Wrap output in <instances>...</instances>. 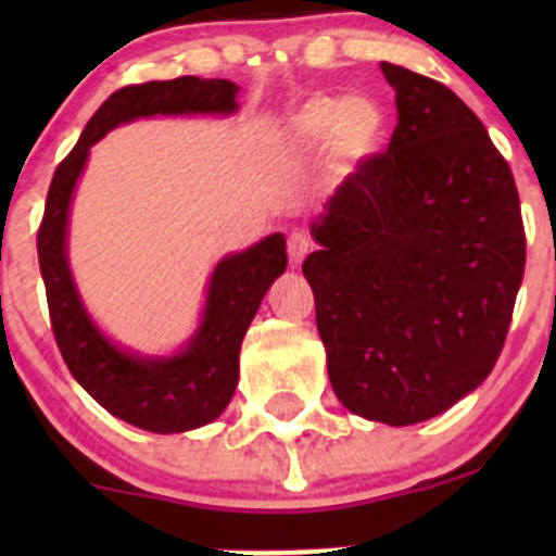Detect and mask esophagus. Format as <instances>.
Segmentation results:
<instances>
[{"label":"esophagus","instance_id":"34e87169","mask_svg":"<svg viewBox=\"0 0 556 556\" xmlns=\"http://www.w3.org/2000/svg\"><path fill=\"white\" fill-rule=\"evenodd\" d=\"M312 237L309 233H304V231H293L288 237V257H290V263H293V266H301V261H304L306 255H309L312 252Z\"/></svg>","mask_w":556,"mask_h":556}]
</instances>
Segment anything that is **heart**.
Returning <instances> with one entry per match:
<instances>
[{
    "instance_id": "1",
    "label": "heart",
    "mask_w": 556,
    "mask_h": 556,
    "mask_svg": "<svg viewBox=\"0 0 556 556\" xmlns=\"http://www.w3.org/2000/svg\"><path fill=\"white\" fill-rule=\"evenodd\" d=\"M293 142L319 148L330 139V155L339 169H352L377 153L384 137V112L368 97H314L295 112Z\"/></svg>"
}]
</instances>
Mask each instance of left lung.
Returning <instances> with one entry per match:
<instances>
[{"mask_svg":"<svg viewBox=\"0 0 556 556\" xmlns=\"http://www.w3.org/2000/svg\"><path fill=\"white\" fill-rule=\"evenodd\" d=\"M382 72L397 126L325 204L304 277L339 401L401 428L490 377L527 242L511 166L473 110L433 77Z\"/></svg>","mask_w":556,"mask_h":556,"instance_id":"left-lung-1","label":"left lung"}]
</instances>
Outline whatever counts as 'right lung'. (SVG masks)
Masks as SVG:
<instances>
[{"label":"right lung","instance_id":"right-lung-1","mask_svg":"<svg viewBox=\"0 0 556 556\" xmlns=\"http://www.w3.org/2000/svg\"><path fill=\"white\" fill-rule=\"evenodd\" d=\"M239 86L231 80H150L112 93L88 121L50 182L45 215L37 231L39 271L48 295L50 328L72 377L112 417L150 430L182 433L220 417L239 379V346L266 295L268 285L285 271V239H263L215 268L204 323L185 352L169 361H142L112 346L88 319L66 266V215L88 148L117 123L144 115L177 112H233Z\"/></svg>","mask_w":556,"mask_h":556}]
</instances>
